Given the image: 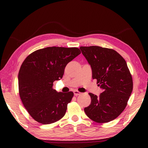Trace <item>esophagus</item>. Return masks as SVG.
Returning <instances> with one entry per match:
<instances>
[{
  "instance_id": "1",
  "label": "esophagus",
  "mask_w": 148,
  "mask_h": 148,
  "mask_svg": "<svg viewBox=\"0 0 148 148\" xmlns=\"http://www.w3.org/2000/svg\"><path fill=\"white\" fill-rule=\"evenodd\" d=\"M81 93V92H79V91H77V90H74V94L76 96H77V95H80Z\"/></svg>"
}]
</instances>
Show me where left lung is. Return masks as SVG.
Masks as SVG:
<instances>
[{"instance_id":"obj_1","label":"left lung","mask_w":148,"mask_h":148,"mask_svg":"<svg viewBox=\"0 0 148 148\" xmlns=\"http://www.w3.org/2000/svg\"><path fill=\"white\" fill-rule=\"evenodd\" d=\"M80 49L92 67L93 79L103 90L99 97L89 93L91 103L84 111L93 121H111L123 111L133 90L127 62L112 49L92 46H81Z\"/></svg>"}]
</instances>
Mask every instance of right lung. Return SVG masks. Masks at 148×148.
Instances as JSON below:
<instances>
[{
	"label": "right lung",
	"mask_w": 148,
	"mask_h": 148,
	"mask_svg": "<svg viewBox=\"0 0 148 148\" xmlns=\"http://www.w3.org/2000/svg\"><path fill=\"white\" fill-rule=\"evenodd\" d=\"M81 53L77 48L47 47L31 53L18 73L20 99L27 112L37 122L53 123L64 117L74 93L57 92L53 82L62 79L69 62Z\"/></svg>",
	"instance_id": "add662e5"
}]
</instances>
